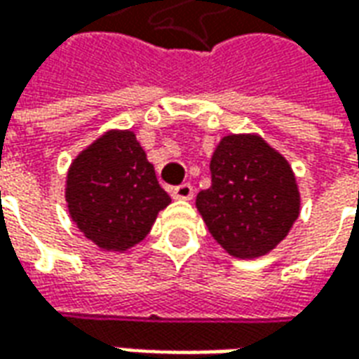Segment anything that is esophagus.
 <instances>
[{
	"label": "esophagus",
	"mask_w": 359,
	"mask_h": 359,
	"mask_svg": "<svg viewBox=\"0 0 359 359\" xmlns=\"http://www.w3.org/2000/svg\"><path fill=\"white\" fill-rule=\"evenodd\" d=\"M192 196H194V187L188 184V182H184V184H180V187L172 190V198L175 200H192Z\"/></svg>",
	"instance_id": "34e87169"
}]
</instances>
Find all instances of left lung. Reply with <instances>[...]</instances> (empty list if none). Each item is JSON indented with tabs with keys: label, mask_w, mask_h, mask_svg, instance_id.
Instances as JSON below:
<instances>
[{
	"label": "left lung",
	"mask_w": 359,
	"mask_h": 359,
	"mask_svg": "<svg viewBox=\"0 0 359 359\" xmlns=\"http://www.w3.org/2000/svg\"><path fill=\"white\" fill-rule=\"evenodd\" d=\"M211 187L196 208L211 236L241 259L269 254L300 215L292 167L257 134L223 136L211 156Z\"/></svg>",
	"instance_id": "8db88e82"
}]
</instances>
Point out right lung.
<instances>
[{
  "instance_id": "obj_1",
  "label": "right lung",
  "mask_w": 359,
  "mask_h": 359,
  "mask_svg": "<svg viewBox=\"0 0 359 359\" xmlns=\"http://www.w3.org/2000/svg\"><path fill=\"white\" fill-rule=\"evenodd\" d=\"M65 200L84 236L107 252H126L144 241L171 203L133 130H109L74 157Z\"/></svg>"
}]
</instances>
